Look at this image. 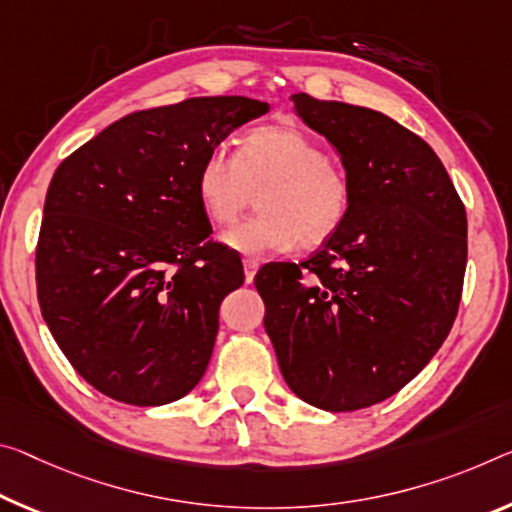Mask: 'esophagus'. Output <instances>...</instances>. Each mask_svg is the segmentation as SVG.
<instances>
[{
  "instance_id": "esophagus-1",
  "label": "esophagus",
  "mask_w": 512,
  "mask_h": 512,
  "mask_svg": "<svg viewBox=\"0 0 512 512\" xmlns=\"http://www.w3.org/2000/svg\"><path fill=\"white\" fill-rule=\"evenodd\" d=\"M257 269H259V262H255V259H243V273H246L248 285H250V282H253Z\"/></svg>"
}]
</instances>
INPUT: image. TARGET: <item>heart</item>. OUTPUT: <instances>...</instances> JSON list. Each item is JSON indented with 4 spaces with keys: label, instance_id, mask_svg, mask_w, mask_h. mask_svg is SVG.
Segmentation results:
<instances>
[{
    "label": "heart",
    "instance_id": "b5f03b06",
    "mask_svg": "<svg viewBox=\"0 0 512 512\" xmlns=\"http://www.w3.org/2000/svg\"><path fill=\"white\" fill-rule=\"evenodd\" d=\"M196 191L202 212L216 225L232 223L259 193L262 214L223 234L225 246L248 259L285 255L300 241L323 246L342 230L353 202L346 170L294 125L253 129L237 154L209 152Z\"/></svg>",
    "mask_w": 512,
    "mask_h": 512
}]
</instances>
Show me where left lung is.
I'll use <instances>...</instances> for the list:
<instances>
[{"instance_id":"1","label":"left lung","mask_w":512,"mask_h":512,"mask_svg":"<svg viewBox=\"0 0 512 512\" xmlns=\"http://www.w3.org/2000/svg\"><path fill=\"white\" fill-rule=\"evenodd\" d=\"M291 102L339 152L353 202L310 259L255 275L264 328L298 399L369 408L408 385L456 321L465 207L431 145L385 113L307 93Z\"/></svg>"}]
</instances>
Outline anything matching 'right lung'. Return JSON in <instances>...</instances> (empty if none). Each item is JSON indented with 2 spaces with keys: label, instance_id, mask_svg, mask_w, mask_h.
<instances>
[{
  "label": "right lung",
  "instance_id": "right-lung-1",
  "mask_svg": "<svg viewBox=\"0 0 512 512\" xmlns=\"http://www.w3.org/2000/svg\"><path fill=\"white\" fill-rule=\"evenodd\" d=\"M266 111L241 95L136 111L56 168L36 248L40 312L75 371L109 399L164 405L200 383L218 307L243 269L209 239L198 170Z\"/></svg>",
  "mask_w": 512,
  "mask_h": 512
}]
</instances>
